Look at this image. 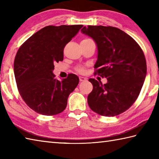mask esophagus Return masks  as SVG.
Returning <instances> with one entry per match:
<instances>
[{"label":"esophagus","instance_id":"1","mask_svg":"<svg viewBox=\"0 0 159 159\" xmlns=\"http://www.w3.org/2000/svg\"><path fill=\"white\" fill-rule=\"evenodd\" d=\"M86 78L85 77H83V76H79V80L80 81H85L86 80Z\"/></svg>","mask_w":159,"mask_h":159}]
</instances>
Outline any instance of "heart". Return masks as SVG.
I'll use <instances>...</instances> for the list:
<instances>
[{
	"label": "heart",
	"instance_id": "heart-1",
	"mask_svg": "<svg viewBox=\"0 0 159 159\" xmlns=\"http://www.w3.org/2000/svg\"><path fill=\"white\" fill-rule=\"evenodd\" d=\"M75 70H76V71H77V72L80 73V74L84 73V71H85V68H84L83 66H80V65H79V66L76 67Z\"/></svg>",
	"mask_w": 159,
	"mask_h": 159
}]
</instances>
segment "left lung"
<instances>
[{
	"label": "left lung",
	"instance_id": "1",
	"mask_svg": "<svg viewBox=\"0 0 159 159\" xmlns=\"http://www.w3.org/2000/svg\"><path fill=\"white\" fill-rule=\"evenodd\" d=\"M81 32L94 39L98 48L95 74L107 83L89 79L93 85L88 96L92 111L114 116L125 111L137 99L147 72L144 53L135 40L119 28L88 25Z\"/></svg>",
	"mask_w": 159,
	"mask_h": 159
}]
</instances>
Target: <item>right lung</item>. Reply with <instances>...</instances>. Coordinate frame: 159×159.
Here are the masks:
<instances>
[{
    "instance_id": "1",
    "label": "right lung",
    "mask_w": 159,
    "mask_h": 159,
    "mask_svg": "<svg viewBox=\"0 0 159 159\" xmlns=\"http://www.w3.org/2000/svg\"><path fill=\"white\" fill-rule=\"evenodd\" d=\"M82 25H49L30 37L16 53L14 63L17 88L23 100L36 112L53 116L66 108L70 93L79 79L70 74L66 79H55L54 64L63 60L67 43Z\"/></svg>"
}]
</instances>
